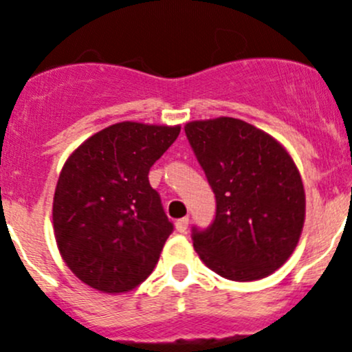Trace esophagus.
I'll list each match as a JSON object with an SVG mask.
<instances>
[{
	"label": "esophagus",
	"instance_id": "34e87169",
	"mask_svg": "<svg viewBox=\"0 0 352 352\" xmlns=\"http://www.w3.org/2000/svg\"><path fill=\"white\" fill-rule=\"evenodd\" d=\"M188 223H190V219H188V217H183V219L176 220V230L177 232H186Z\"/></svg>",
	"mask_w": 352,
	"mask_h": 352
}]
</instances>
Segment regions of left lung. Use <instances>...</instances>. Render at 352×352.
Here are the masks:
<instances>
[{"label": "left lung", "mask_w": 352, "mask_h": 352, "mask_svg": "<svg viewBox=\"0 0 352 352\" xmlns=\"http://www.w3.org/2000/svg\"><path fill=\"white\" fill-rule=\"evenodd\" d=\"M215 193V220L193 229V245L212 271L232 281L270 276L293 254L305 222V190L288 151L239 118L184 125Z\"/></svg>", "instance_id": "1"}]
</instances>
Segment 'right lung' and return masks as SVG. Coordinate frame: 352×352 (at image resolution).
<instances>
[{"label": "right lung", "instance_id": "obj_1", "mask_svg": "<svg viewBox=\"0 0 352 352\" xmlns=\"http://www.w3.org/2000/svg\"><path fill=\"white\" fill-rule=\"evenodd\" d=\"M179 125L120 122L67 157L54 193L57 248L69 270L103 293H125L149 278L173 223L149 169Z\"/></svg>", "mask_w": 352, "mask_h": 352}]
</instances>
